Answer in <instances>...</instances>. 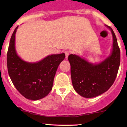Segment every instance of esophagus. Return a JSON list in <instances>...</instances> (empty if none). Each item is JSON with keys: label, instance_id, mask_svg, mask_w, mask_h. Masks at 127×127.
I'll list each match as a JSON object with an SVG mask.
<instances>
[{"label": "esophagus", "instance_id": "34e87169", "mask_svg": "<svg viewBox=\"0 0 127 127\" xmlns=\"http://www.w3.org/2000/svg\"><path fill=\"white\" fill-rule=\"evenodd\" d=\"M64 53H65V55H66V58L67 59V58H68V57H69V55H70V51H67Z\"/></svg>", "mask_w": 127, "mask_h": 127}]
</instances>
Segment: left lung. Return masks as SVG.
<instances>
[{
  "mask_svg": "<svg viewBox=\"0 0 127 127\" xmlns=\"http://www.w3.org/2000/svg\"><path fill=\"white\" fill-rule=\"evenodd\" d=\"M112 51L109 57L101 63L93 64L75 54L68 57L70 64L72 84L79 95L91 98L107 91L115 81L121 61V52L116 37L111 28Z\"/></svg>",
  "mask_w": 127,
  "mask_h": 127,
  "instance_id": "1",
  "label": "left lung"
}]
</instances>
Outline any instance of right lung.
Instances as JSON below:
<instances>
[{"mask_svg":"<svg viewBox=\"0 0 127 127\" xmlns=\"http://www.w3.org/2000/svg\"><path fill=\"white\" fill-rule=\"evenodd\" d=\"M18 26L14 31L7 53V67L14 86L21 95L36 101L47 96L52 89L58 67L65 58L64 53L48 55L41 61L29 63L17 55L15 38Z\"/></svg>","mask_w":127,"mask_h":127,"instance_id":"add662e5","label":"right lung"}]
</instances>
